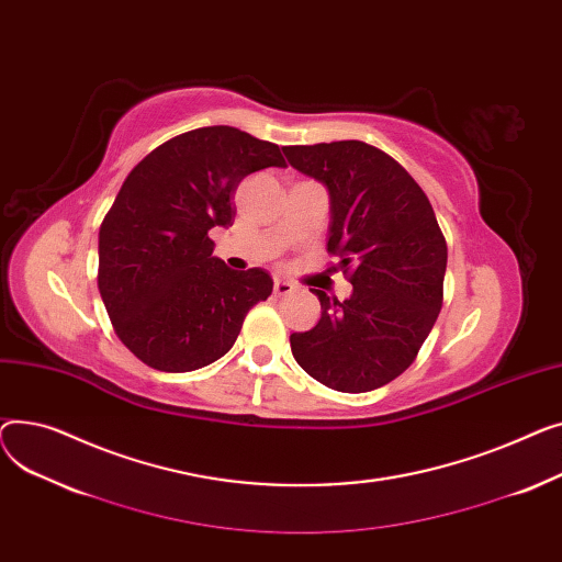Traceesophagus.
I'll use <instances>...</instances> for the list:
<instances>
[{
  "label": "esophagus",
  "instance_id": "1",
  "mask_svg": "<svg viewBox=\"0 0 562 562\" xmlns=\"http://www.w3.org/2000/svg\"><path fill=\"white\" fill-rule=\"evenodd\" d=\"M296 288L290 283V281H285V279H274V294L277 296H285V294H292Z\"/></svg>",
  "mask_w": 562,
  "mask_h": 562
}]
</instances>
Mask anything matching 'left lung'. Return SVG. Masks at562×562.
I'll use <instances>...</instances> for the list:
<instances>
[{"label":"left lung","instance_id":"8db88e82","mask_svg":"<svg viewBox=\"0 0 562 562\" xmlns=\"http://www.w3.org/2000/svg\"><path fill=\"white\" fill-rule=\"evenodd\" d=\"M283 154L328 190L326 247L353 285L345 302L313 290L322 317L290 336L292 356L326 387H381L415 360L442 308L447 243L436 213L402 165L368 143L294 145Z\"/></svg>","mask_w":562,"mask_h":562}]
</instances>
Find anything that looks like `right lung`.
<instances>
[{"mask_svg":"<svg viewBox=\"0 0 562 562\" xmlns=\"http://www.w3.org/2000/svg\"><path fill=\"white\" fill-rule=\"evenodd\" d=\"M285 168L277 145L236 126L188 131L124 179L99 228V294L124 347L160 372H192L234 347L245 315L272 294L268 270H231L213 256L240 181Z\"/></svg>","mask_w":562,"mask_h":562,"instance_id":"obj_1","label":"right lung"}]
</instances>
